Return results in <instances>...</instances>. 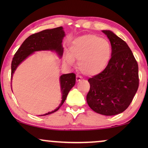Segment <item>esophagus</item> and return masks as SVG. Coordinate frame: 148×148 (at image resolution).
Returning <instances> with one entry per match:
<instances>
[{
    "instance_id": "34e87169",
    "label": "esophagus",
    "mask_w": 148,
    "mask_h": 148,
    "mask_svg": "<svg viewBox=\"0 0 148 148\" xmlns=\"http://www.w3.org/2000/svg\"><path fill=\"white\" fill-rule=\"evenodd\" d=\"M82 80V77L79 75H77L76 76V81L77 82H80V81Z\"/></svg>"
}]
</instances>
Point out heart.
<instances>
[{
  "label": "heart",
  "instance_id": "heart-1",
  "mask_svg": "<svg viewBox=\"0 0 148 148\" xmlns=\"http://www.w3.org/2000/svg\"><path fill=\"white\" fill-rule=\"evenodd\" d=\"M111 54L112 48L108 40L88 34L77 38L71 42L69 54L64 56V61L72 64L73 60H79L80 71L86 75L94 76L106 67Z\"/></svg>",
  "mask_w": 148,
  "mask_h": 148
}]
</instances>
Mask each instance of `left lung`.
<instances>
[{"label": "left lung", "mask_w": 148, "mask_h": 148, "mask_svg": "<svg viewBox=\"0 0 148 148\" xmlns=\"http://www.w3.org/2000/svg\"><path fill=\"white\" fill-rule=\"evenodd\" d=\"M110 40L111 58L104 70L88 79L87 102L106 116L123 112L132 102L139 87L138 64L126 42L110 30H102Z\"/></svg>", "instance_id": "obj_1"}]
</instances>
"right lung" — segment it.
Segmentation results:
<instances>
[{
  "instance_id": "1",
  "label": "right lung",
  "mask_w": 148,
  "mask_h": 148,
  "mask_svg": "<svg viewBox=\"0 0 148 148\" xmlns=\"http://www.w3.org/2000/svg\"><path fill=\"white\" fill-rule=\"evenodd\" d=\"M64 36L65 34L63 28L58 27L43 30L29 36L23 42L13 58L11 62V79L18 65L34 52L40 50H54L58 55L62 56L63 54L62 42ZM60 84L62 93L61 103L54 110L42 116L50 114L56 112L63 104L71 89L75 84V74L71 73L62 75L60 77Z\"/></svg>"
}]
</instances>
